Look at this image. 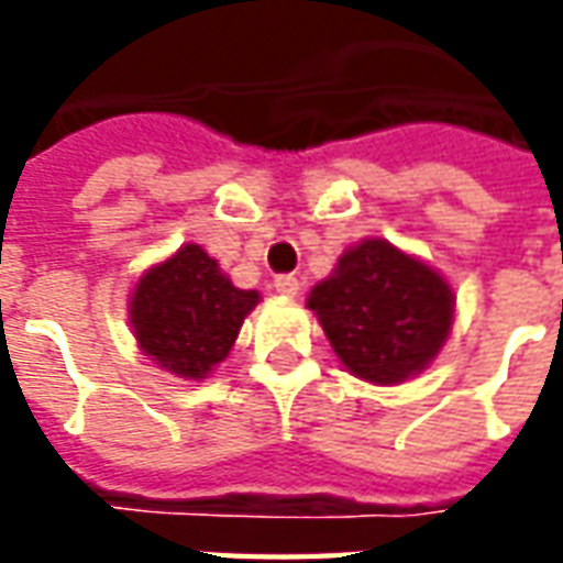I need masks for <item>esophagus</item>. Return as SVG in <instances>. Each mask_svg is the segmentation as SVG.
Masks as SVG:
<instances>
[{"label":"esophagus","mask_w":563,"mask_h":563,"mask_svg":"<svg viewBox=\"0 0 563 563\" xmlns=\"http://www.w3.org/2000/svg\"><path fill=\"white\" fill-rule=\"evenodd\" d=\"M274 289L280 295H298V289H301V280L295 277V274H280L277 280H274Z\"/></svg>","instance_id":"esophagus-1"}]
</instances>
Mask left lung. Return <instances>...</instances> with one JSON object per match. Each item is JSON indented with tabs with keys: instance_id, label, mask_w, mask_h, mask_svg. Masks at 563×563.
<instances>
[{
	"instance_id": "left-lung-1",
	"label": "left lung",
	"mask_w": 563,
	"mask_h": 563,
	"mask_svg": "<svg viewBox=\"0 0 563 563\" xmlns=\"http://www.w3.org/2000/svg\"><path fill=\"white\" fill-rule=\"evenodd\" d=\"M452 305L437 271L379 238L343 253L307 298L343 365L379 386L404 383L440 353Z\"/></svg>"
}]
</instances>
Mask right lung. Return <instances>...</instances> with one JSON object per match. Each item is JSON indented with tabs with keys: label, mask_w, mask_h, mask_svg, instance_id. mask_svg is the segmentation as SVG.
Masks as SVG:
<instances>
[{
	"label": "right lung",
	"mask_w": 563,
	"mask_h": 563,
	"mask_svg": "<svg viewBox=\"0 0 563 563\" xmlns=\"http://www.w3.org/2000/svg\"><path fill=\"white\" fill-rule=\"evenodd\" d=\"M258 292L238 289L196 244L180 246L150 268L132 295V329L139 346L159 367L201 379L232 350Z\"/></svg>",
	"instance_id": "obj_1"
}]
</instances>
